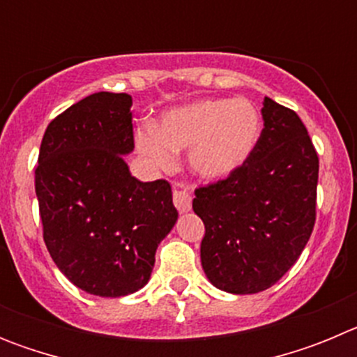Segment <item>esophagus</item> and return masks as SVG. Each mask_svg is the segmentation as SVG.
<instances>
[{"instance_id": "esophagus-1", "label": "esophagus", "mask_w": 357, "mask_h": 357, "mask_svg": "<svg viewBox=\"0 0 357 357\" xmlns=\"http://www.w3.org/2000/svg\"><path fill=\"white\" fill-rule=\"evenodd\" d=\"M191 195L188 193V189L182 188V185H176L173 189V204L181 213H189L191 211Z\"/></svg>"}]
</instances>
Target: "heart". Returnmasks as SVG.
I'll use <instances>...</instances> for the list:
<instances>
[{
	"label": "heart",
	"instance_id": "b5f03b06",
	"mask_svg": "<svg viewBox=\"0 0 357 357\" xmlns=\"http://www.w3.org/2000/svg\"><path fill=\"white\" fill-rule=\"evenodd\" d=\"M263 121L245 98L195 100L166 110L155 127L135 132V148L155 169H172L176 153L189 150V169L198 178L218 182L245 166L257 148Z\"/></svg>",
	"mask_w": 357,
	"mask_h": 357
}]
</instances>
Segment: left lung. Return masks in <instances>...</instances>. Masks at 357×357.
I'll use <instances>...</instances> for the list:
<instances>
[{"label":"left lung","mask_w":357,"mask_h":357,"mask_svg":"<svg viewBox=\"0 0 357 357\" xmlns=\"http://www.w3.org/2000/svg\"><path fill=\"white\" fill-rule=\"evenodd\" d=\"M264 128L250 159L229 178L195 191L206 225L200 259L218 289L252 295L296 263L314 227L318 155L301 118L264 98Z\"/></svg>","instance_id":"left-lung-1"}]
</instances>
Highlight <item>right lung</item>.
Segmentation results:
<instances>
[{
  "label": "right lung",
  "mask_w": 357,
  "mask_h": 357,
  "mask_svg": "<svg viewBox=\"0 0 357 357\" xmlns=\"http://www.w3.org/2000/svg\"><path fill=\"white\" fill-rule=\"evenodd\" d=\"M132 96L94 93L44 132L36 169L44 243L56 268L96 296L148 284L159 243L175 227L172 185L132 176Z\"/></svg>",
  "instance_id": "add662e5"
}]
</instances>
